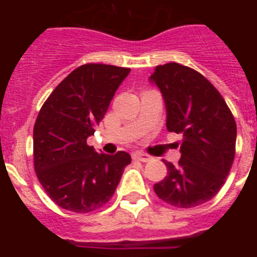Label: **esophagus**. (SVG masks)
Here are the masks:
<instances>
[{"mask_svg":"<svg viewBox=\"0 0 257 257\" xmlns=\"http://www.w3.org/2000/svg\"><path fill=\"white\" fill-rule=\"evenodd\" d=\"M133 158L134 160L142 161V162H148V161L152 160V157L149 154L144 153V152H135V153H133Z\"/></svg>","mask_w":257,"mask_h":257,"instance_id":"34e87169","label":"esophagus"}]
</instances>
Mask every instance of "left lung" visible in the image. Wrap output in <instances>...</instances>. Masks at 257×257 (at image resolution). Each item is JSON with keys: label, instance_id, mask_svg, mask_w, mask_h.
<instances>
[{"label": "left lung", "instance_id": "1", "mask_svg": "<svg viewBox=\"0 0 257 257\" xmlns=\"http://www.w3.org/2000/svg\"><path fill=\"white\" fill-rule=\"evenodd\" d=\"M149 79L162 92L167 130L183 135L179 166L163 161L167 176L154 184V192L175 207H196L216 196L230 171L234 117L215 86L192 68L157 65Z\"/></svg>", "mask_w": 257, "mask_h": 257}]
</instances>
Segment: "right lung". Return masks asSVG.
Instances as JSON below:
<instances>
[{"label":"right lung","mask_w":257,"mask_h":257,"mask_svg":"<svg viewBox=\"0 0 257 257\" xmlns=\"http://www.w3.org/2000/svg\"><path fill=\"white\" fill-rule=\"evenodd\" d=\"M130 68L85 64L45 101L33 128L35 171L47 196L64 210L87 213L112 198L131 156L97 153L94 135Z\"/></svg>","instance_id":"obj_1"}]
</instances>
